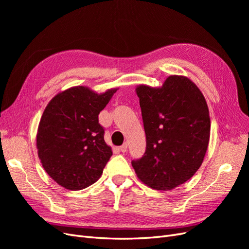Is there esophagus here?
Segmentation results:
<instances>
[{
    "instance_id": "1",
    "label": "esophagus",
    "mask_w": 249,
    "mask_h": 249,
    "mask_svg": "<svg viewBox=\"0 0 249 249\" xmlns=\"http://www.w3.org/2000/svg\"><path fill=\"white\" fill-rule=\"evenodd\" d=\"M119 149L122 150L123 153H125L126 150H127V143H124V144L119 147Z\"/></svg>"
}]
</instances>
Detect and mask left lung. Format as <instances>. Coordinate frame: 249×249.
Instances as JSON below:
<instances>
[{
	"instance_id": "8db88e82",
	"label": "left lung",
	"mask_w": 249,
	"mask_h": 249,
	"mask_svg": "<svg viewBox=\"0 0 249 249\" xmlns=\"http://www.w3.org/2000/svg\"><path fill=\"white\" fill-rule=\"evenodd\" d=\"M146 149L132 166L141 182L171 190L198 170L205 158L211 119L200 90L186 77L170 76L161 88L140 85Z\"/></svg>"
}]
</instances>
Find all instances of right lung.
<instances>
[{
  "instance_id": "right-lung-1",
  "label": "right lung",
  "mask_w": 249,
  "mask_h": 249,
  "mask_svg": "<svg viewBox=\"0 0 249 249\" xmlns=\"http://www.w3.org/2000/svg\"><path fill=\"white\" fill-rule=\"evenodd\" d=\"M117 89L97 94L84 86L58 93L41 116L36 145L42 167L60 186L81 190L95 183L112 156L99 123Z\"/></svg>"
}]
</instances>
